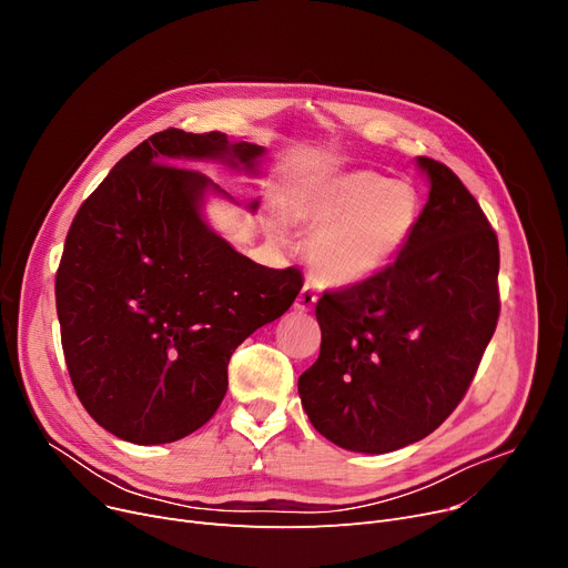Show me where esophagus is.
<instances>
[{"instance_id": "34e87169", "label": "esophagus", "mask_w": 568, "mask_h": 568, "mask_svg": "<svg viewBox=\"0 0 568 568\" xmlns=\"http://www.w3.org/2000/svg\"><path fill=\"white\" fill-rule=\"evenodd\" d=\"M315 304H317V292H315V287H313L311 283H306V285L302 287L300 296H296L294 308L300 311V313H308V311H313Z\"/></svg>"}]
</instances>
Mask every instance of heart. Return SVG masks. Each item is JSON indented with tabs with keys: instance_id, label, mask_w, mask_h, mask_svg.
Instances as JSON below:
<instances>
[{
	"instance_id": "1",
	"label": "heart",
	"mask_w": 568,
	"mask_h": 568,
	"mask_svg": "<svg viewBox=\"0 0 568 568\" xmlns=\"http://www.w3.org/2000/svg\"><path fill=\"white\" fill-rule=\"evenodd\" d=\"M422 195L405 179L373 170L313 176L294 184L283 202L287 223L315 227L308 262L326 285H359L386 272L422 223ZM274 242L283 225L266 221Z\"/></svg>"
}]
</instances>
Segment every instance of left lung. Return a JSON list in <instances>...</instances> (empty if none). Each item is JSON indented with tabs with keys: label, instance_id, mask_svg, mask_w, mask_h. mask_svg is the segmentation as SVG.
I'll return each mask as SVG.
<instances>
[{
	"label": "left lung",
	"instance_id": "obj_1",
	"mask_svg": "<svg viewBox=\"0 0 568 568\" xmlns=\"http://www.w3.org/2000/svg\"><path fill=\"white\" fill-rule=\"evenodd\" d=\"M422 223L379 276L315 306L322 345L300 377L311 424L341 449L389 454L430 435L474 379L499 317V246L479 202L439 161Z\"/></svg>",
	"mask_w": 568,
	"mask_h": 568
}]
</instances>
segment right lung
Wrapping results in <instances>:
<instances>
[{"instance_id":"obj_1","label":"right lung","mask_w":568,"mask_h":568,"mask_svg":"<svg viewBox=\"0 0 568 568\" xmlns=\"http://www.w3.org/2000/svg\"><path fill=\"white\" fill-rule=\"evenodd\" d=\"M262 156L264 146L219 131L168 129L78 209L54 278L57 317L80 403L119 439L168 444L204 426L227 392L232 352L300 294V268L262 266L206 225L204 195L232 197L172 165L221 161L257 174Z\"/></svg>"}]
</instances>
